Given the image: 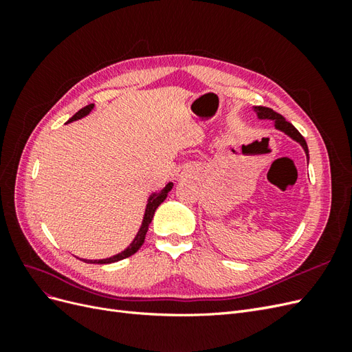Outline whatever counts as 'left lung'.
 <instances>
[{"mask_svg": "<svg viewBox=\"0 0 352 352\" xmlns=\"http://www.w3.org/2000/svg\"><path fill=\"white\" fill-rule=\"evenodd\" d=\"M252 110L255 111V114H257L260 120H273L274 122V129L283 132L285 135L289 136L291 140H294V141L300 144L302 146V150H304L307 158H310V155H308V146H307V142L302 138V135L295 129L294 124H291L289 122H286L282 114L273 111L269 107H261V105H260V107H252Z\"/></svg>", "mask_w": 352, "mask_h": 352, "instance_id": "8db88e82", "label": "left lung"}]
</instances>
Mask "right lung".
I'll use <instances>...</instances> for the list:
<instances>
[{
	"label": "right lung",
	"instance_id": "1",
	"mask_svg": "<svg viewBox=\"0 0 352 352\" xmlns=\"http://www.w3.org/2000/svg\"><path fill=\"white\" fill-rule=\"evenodd\" d=\"M94 107H95L94 104H89V105H87V107L80 109L76 114L72 117V119H69L67 123L74 122V120H79V119H82V117L88 116L94 110ZM172 188H173V184L168 182L162 190H158V192H153L150 197H148L145 212H144V219H142V225H141L140 230H138L136 236L133 238V241L131 242L129 247H127L126 250H123L122 252L113 255V257H109V258H101V260H87V258H83V261L85 263H91V264H110V263L120 261L123 258H127V257H131V255H133L138 250L142 247V243L145 241L146 230H148V228H150V223H151V220L154 217V212L158 208V206L162 204V202L167 198V195H168L170 190H172Z\"/></svg>",
	"mask_w": 352,
	"mask_h": 352
}]
</instances>
